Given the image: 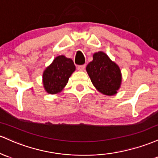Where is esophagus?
<instances>
[{"instance_id":"obj_1","label":"esophagus","mask_w":158,"mask_h":158,"mask_svg":"<svg viewBox=\"0 0 158 158\" xmlns=\"http://www.w3.org/2000/svg\"><path fill=\"white\" fill-rule=\"evenodd\" d=\"M85 68H86V65H77V69H78L79 71H84Z\"/></svg>"}]
</instances>
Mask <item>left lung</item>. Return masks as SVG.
Wrapping results in <instances>:
<instances>
[{"instance_id": "obj_1", "label": "left lung", "mask_w": 158, "mask_h": 158, "mask_svg": "<svg viewBox=\"0 0 158 158\" xmlns=\"http://www.w3.org/2000/svg\"><path fill=\"white\" fill-rule=\"evenodd\" d=\"M92 83L100 93L113 95L117 93L122 83L119 67L102 51L93 54V61L86 66Z\"/></svg>"}]
</instances>
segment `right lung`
<instances>
[{
	"label": "right lung",
	"instance_id": "right-lung-1",
	"mask_svg": "<svg viewBox=\"0 0 158 158\" xmlns=\"http://www.w3.org/2000/svg\"><path fill=\"white\" fill-rule=\"evenodd\" d=\"M74 70L75 65L72 59L63 55L56 56L43 72L42 81L45 91L49 94L61 92Z\"/></svg>",
	"mask_w": 158,
	"mask_h": 158
}]
</instances>
